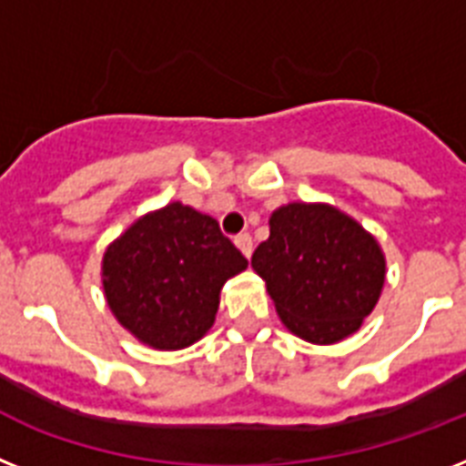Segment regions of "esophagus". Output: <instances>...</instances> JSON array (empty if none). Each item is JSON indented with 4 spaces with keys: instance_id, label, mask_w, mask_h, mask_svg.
<instances>
[{
    "instance_id": "1",
    "label": "esophagus",
    "mask_w": 466,
    "mask_h": 466,
    "mask_svg": "<svg viewBox=\"0 0 466 466\" xmlns=\"http://www.w3.org/2000/svg\"><path fill=\"white\" fill-rule=\"evenodd\" d=\"M234 244H237V248H239V251L244 253L246 258H251V253H253V239H251V234H239V237L234 239Z\"/></svg>"
}]
</instances>
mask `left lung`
<instances>
[{
	"label": "left lung",
	"instance_id": "1",
	"mask_svg": "<svg viewBox=\"0 0 466 466\" xmlns=\"http://www.w3.org/2000/svg\"><path fill=\"white\" fill-rule=\"evenodd\" d=\"M251 265L268 284L284 327L319 346L355 334L386 279L377 239L327 203L277 208Z\"/></svg>",
	"mask_w": 466,
	"mask_h": 466
}]
</instances>
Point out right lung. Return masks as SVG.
<instances>
[{"mask_svg": "<svg viewBox=\"0 0 466 466\" xmlns=\"http://www.w3.org/2000/svg\"><path fill=\"white\" fill-rule=\"evenodd\" d=\"M248 260L210 215L167 203L130 225L104 253L108 308L135 339L179 350L213 327L220 289Z\"/></svg>", "mask_w": 466, "mask_h": 466, "instance_id": "obj_1", "label": "right lung"}]
</instances>
